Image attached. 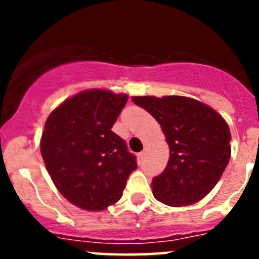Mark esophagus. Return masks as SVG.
I'll use <instances>...</instances> for the list:
<instances>
[{
    "label": "esophagus",
    "instance_id": "esophagus-1",
    "mask_svg": "<svg viewBox=\"0 0 259 259\" xmlns=\"http://www.w3.org/2000/svg\"><path fill=\"white\" fill-rule=\"evenodd\" d=\"M145 154H146V148H144V150H143V152H141L139 155H140L141 158H144V157H145Z\"/></svg>",
    "mask_w": 259,
    "mask_h": 259
}]
</instances>
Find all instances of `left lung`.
<instances>
[{
    "mask_svg": "<svg viewBox=\"0 0 259 259\" xmlns=\"http://www.w3.org/2000/svg\"><path fill=\"white\" fill-rule=\"evenodd\" d=\"M132 101L159 123L170 149L163 172L152 191L159 202L193 205L219 182L231 157V132L212 107L184 96H134Z\"/></svg>",
    "mask_w": 259,
    "mask_h": 259,
    "instance_id": "left-lung-1",
    "label": "left lung"
}]
</instances>
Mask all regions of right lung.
<instances>
[{
  "instance_id": "right-lung-1",
  "label": "right lung",
  "mask_w": 259,
  "mask_h": 259,
  "mask_svg": "<svg viewBox=\"0 0 259 259\" xmlns=\"http://www.w3.org/2000/svg\"><path fill=\"white\" fill-rule=\"evenodd\" d=\"M128 100L125 93L87 89L48 116L40 150L59 193L75 206L102 211L122 197L136 158L111 131Z\"/></svg>"
}]
</instances>
